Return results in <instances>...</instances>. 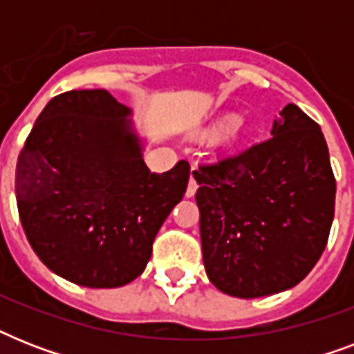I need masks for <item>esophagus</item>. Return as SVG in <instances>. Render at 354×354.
I'll list each match as a JSON object with an SVG mask.
<instances>
[{
	"label": "esophagus",
	"mask_w": 354,
	"mask_h": 354,
	"mask_svg": "<svg viewBox=\"0 0 354 354\" xmlns=\"http://www.w3.org/2000/svg\"><path fill=\"white\" fill-rule=\"evenodd\" d=\"M196 189H198V183H196V180H194V178L191 176V178H189L187 191H185V196H187V198H191V196H194V193H196Z\"/></svg>",
	"instance_id": "1"
}]
</instances>
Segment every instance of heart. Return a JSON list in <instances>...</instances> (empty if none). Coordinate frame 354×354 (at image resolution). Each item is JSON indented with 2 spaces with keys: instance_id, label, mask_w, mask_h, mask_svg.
I'll return each mask as SVG.
<instances>
[{
  "instance_id": "b5f03b06",
  "label": "heart",
  "mask_w": 354,
  "mask_h": 354,
  "mask_svg": "<svg viewBox=\"0 0 354 354\" xmlns=\"http://www.w3.org/2000/svg\"><path fill=\"white\" fill-rule=\"evenodd\" d=\"M215 128H224V130H222V139H224L226 143H235V141H239L244 133H248V130H250V122L242 118L222 115V118L215 122Z\"/></svg>"
}]
</instances>
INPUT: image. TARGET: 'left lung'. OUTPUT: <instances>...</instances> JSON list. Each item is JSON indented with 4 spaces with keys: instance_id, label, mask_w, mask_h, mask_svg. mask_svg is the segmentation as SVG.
<instances>
[{
    "instance_id": "1",
    "label": "left lung",
    "mask_w": 354,
    "mask_h": 354,
    "mask_svg": "<svg viewBox=\"0 0 354 354\" xmlns=\"http://www.w3.org/2000/svg\"><path fill=\"white\" fill-rule=\"evenodd\" d=\"M193 176L204 266L218 290L252 299L307 277L335 218L336 180L318 122L286 104L272 138Z\"/></svg>"
}]
</instances>
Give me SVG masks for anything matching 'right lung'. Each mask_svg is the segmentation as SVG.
Wrapping results in <instances>:
<instances>
[{
  "mask_svg": "<svg viewBox=\"0 0 354 354\" xmlns=\"http://www.w3.org/2000/svg\"><path fill=\"white\" fill-rule=\"evenodd\" d=\"M128 115L106 90L66 91L47 102L18 156L25 235L41 263L75 285L118 288L143 274L187 189V161L150 172Z\"/></svg>",
  "mask_w": 354,
  "mask_h": 354,
  "instance_id": "right-lung-1",
  "label": "right lung"
}]
</instances>
